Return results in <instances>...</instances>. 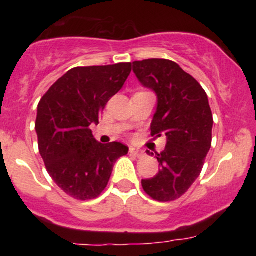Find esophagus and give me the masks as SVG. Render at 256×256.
Wrapping results in <instances>:
<instances>
[{
  "instance_id": "obj_1",
  "label": "esophagus",
  "mask_w": 256,
  "mask_h": 256,
  "mask_svg": "<svg viewBox=\"0 0 256 256\" xmlns=\"http://www.w3.org/2000/svg\"><path fill=\"white\" fill-rule=\"evenodd\" d=\"M130 154L134 155V156H136V158H142L143 156V152L140 150V149L134 148V146H131V148H130Z\"/></svg>"
}]
</instances>
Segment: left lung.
I'll return each instance as SVG.
<instances>
[{
  "instance_id": "8db88e82",
  "label": "left lung",
  "mask_w": 256,
  "mask_h": 256,
  "mask_svg": "<svg viewBox=\"0 0 256 256\" xmlns=\"http://www.w3.org/2000/svg\"><path fill=\"white\" fill-rule=\"evenodd\" d=\"M132 64L140 84L158 96L152 136L167 140L165 149L155 154L158 173L142 179L143 190L156 201H173L198 179L212 146L213 116L207 94L171 60L148 58Z\"/></svg>"
}]
</instances>
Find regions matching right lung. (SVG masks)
<instances>
[{
	"mask_svg": "<svg viewBox=\"0 0 256 256\" xmlns=\"http://www.w3.org/2000/svg\"><path fill=\"white\" fill-rule=\"evenodd\" d=\"M131 73V62L74 67L52 85L37 108L40 154L52 180L76 200H92L107 186L113 166L128 148L102 144L90 125Z\"/></svg>",
	"mask_w": 256,
	"mask_h": 256,
	"instance_id": "right-lung-1",
	"label": "right lung"
}]
</instances>
